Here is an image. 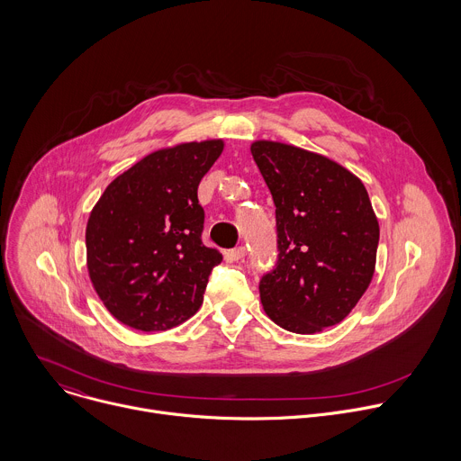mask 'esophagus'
Wrapping results in <instances>:
<instances>
[{"instance_id": "1", "label": "esophagus", "mask_w": 461, "mask_h": 461, "mask_svg": "<svg viewBox=\"0 0 461 461\" xmlns=\"http://www.w3.org/2000/svg\"><path fill=\"white\" fill-rule=\"evenodd\" d=\"M224 257H226L228 262H239V260H242V258L246 257V249H244L242 246H239V248H235V249H228V251L224 253Z\"/></svg>"}]
</instances>
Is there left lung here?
Returning <instances> with one entry per match:
<instances>
[{"instance_id": "obj_1", "label": "left lung", "mask_w": 461, "mask_h": 461, "mask_svg": "<svg viewBox=\"0 0 461 461\" xmlns=\"http://www.w3.org/2000/svg\"><path fill=\"white\" fill-rule=\"evenodd\" d=\"M253 160L276 204L277 267L258 285L267 315L294 334L341 322L375 270L379 222L365 184L324 155L255 140Z\"/></svg>"}]
</instances>
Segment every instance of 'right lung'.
Returning <instances> with one entry per match:
<instances>
[{"mask_svg": "<svg viewBox=\"0 0 461 461\" xmlns=\"http://www.w3.org/2000/svg\"><path fill=\"white\" fill-rule=\"evenodd\" d=\"M222 149L221 139L157 149L120 173L91 210L89 279L122 324L162 332L201 308L222 255L203 244L196 189Z\"/></svg>", "mask_w": 461, "mask_h": 461, "instance_id": "right-lung-1", "label": "right lung"}]
</instances>
